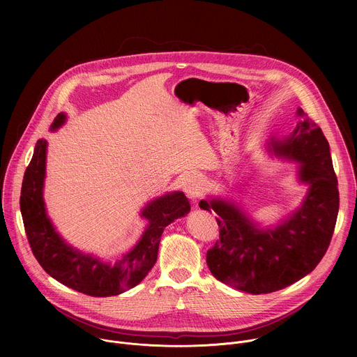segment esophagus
Wrapping results in <instances>:
<instances>
[{
  "label": "esophagus",
  "instance_id": "1",
  "mask_svg": "<svg viewBox=\"0 0 357 357\" xmlns=\"http://www.w3.org/2000/svg\"><path fill=\"white\" fill-rule=\"evenodd\" d=\"M203 186H205V182H203V179L197 175H190L185 179V183H183V190L186 193V196L190 199V200H196L199 199V196H202L203 193Z\"/></svg>",
  "mask_w": 357,
  "mask_h": 357
}]
</instances>
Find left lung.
I'll return each mask as SVG.
<instances>
[{
  "mask_svg": "<svg viewBox=\"0 0 357 357\" xmlns=\"http://www.w3.org/2000/svg\"><path fill=\"white\" fill-rule=\"evenodd\" d=\"M302 120L284 139H271L277 155L299 162L298 178L310 185L302 205L275 227L261 229L237 205L223 199L200 200L218 213L219 240L206 254L215 278L248 294L282 289L322 260L339 211L337 179L322 130L298 109Z\"/></svg>",
  "mask_w": 357,
  "mask_h": 357,
  "instance_id": "8db88e82",
  "label": "left lung"
}]
</instances>
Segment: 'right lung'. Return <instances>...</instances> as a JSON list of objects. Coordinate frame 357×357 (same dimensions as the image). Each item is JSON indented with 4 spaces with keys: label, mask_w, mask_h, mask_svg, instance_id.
<instances>
[{
    "label": "right lung",
    "mask_w": 357,
    "mask_h": 357,
    "mask_svg": "<svg viewBox=\"0 0 357 357\" xmlns=\"http://www.w3.org/2000/svg\"><path fill=\"white\" fill-rule=\"evenodd\" d=\"M66 120L59 113L50 127L58 130ZM46 141L38 139L25 171L20 206L25 233L40 267L61 284L90 296L119 295L139 284L154 267L164 229L190 211L183 192H171L149 202L141 212L148 220L138 243L116 263H105L69 245L49 220L43 202Z\"/></svg>",
    "instance_id": "right-lung-1"
}]
</instances>
